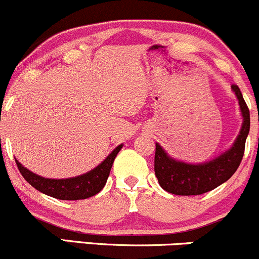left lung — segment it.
<instances>
[{
    "mask_svg": "<svg viewBox=\"0 0 259 259\" xmlns=\"http://www.w3.org/2000/svg\"><path fill=\"white\" fill-rule=\"evenodd\" d=\"M241 109L242 127L233 145L213 160L202 164H187L178 161L166 154V151L156 143L155 150V175L160 186L165 191L180 196L201 195L216 189L217 186L227 181L238 168L244 154L246 139L249 133V110L242 97L241 91L233 84Z\"/></svg>",
    "mask_w": 259,
    "mask_h": 259,
    "instance_id": "left-lung-1",
    "label": "left lung"
}]
</instances>
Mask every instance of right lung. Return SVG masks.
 Returning <instances> with one entry per match:
<instances>
[{"label": "right lung", "instance_id": "obj_1", "mask_svg": "<svg viewBox=\"0 0 259 259\" xmlns=\"http://www.w3.org/2000/svg\"><path fill=\"white\" fill-rule=\"evenodd\" d=\"M121 148L122 144L116 146L108 155L107 159L93 170L69 179H46L29 171L18 160H16V164H17L18 170L24 180L42 194L58 198V200H85V198L97 195L105 186L114 160H115L118 152L121 150Z\"/></svg>", "mask_w": 259, "mask_h": 259}]
</instances>
